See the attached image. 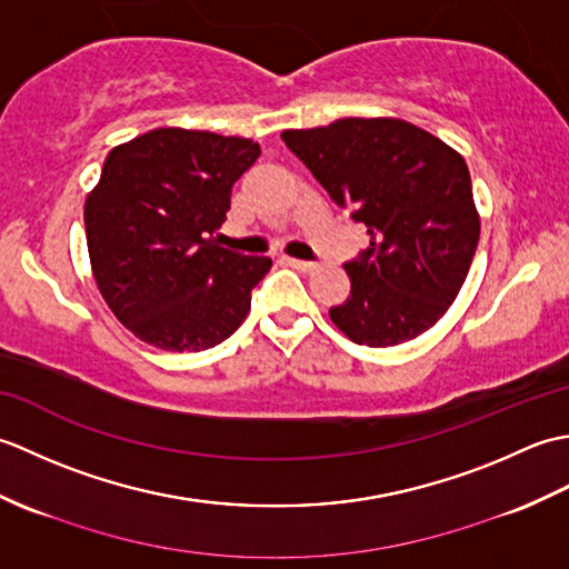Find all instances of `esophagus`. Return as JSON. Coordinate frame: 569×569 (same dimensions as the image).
Here are the masks:
<instances>
[{
    "instance_id": "34e87169",
    "label": "esophagus",
    "mask_w": 569,
    "mask_h": 569,
    "mask_svg": "<svg viewBox=\"0 0 569 569\" xmlns=\"http://www.w3.org/2000/svg\"><path fill=\"white\" fill-rule=\"evenodd\" d=\"M286 261H288V266H293V269L303 271V273H310V271L318 269L316 261H303V259H286Z\"/></svg>"
}]
</instances>
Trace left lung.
Returning a JSON list of instances; mask_svg holds the SVG:
<instances>
[{"label": "left lung", "instance_id": "left-lung-1", "mask_svg": "<svg viewBox=\"0 0 569 569\" xmlns=\"http://www.w3.org/2000/svg\"><path fill=\"white\" fill-rule=\"evenodd\" d=\"M281 139L371 239L345 263L352 293L330 308L332 322L367 347L401 345L430 330L455 303L479 244L462 156L393 117H347L288 129Z\"/></svg>", "mask_w": 569, "mask_h": 569}]
</instances>
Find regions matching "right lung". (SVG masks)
<instances>
[{"label":"right lung","mask_w":569,"mask_h":569,"mask_svg":"<svg viewBox=\"0 0 569 569\" xmlns=\"http://www.w3.org/2000/svg\"><path fill=\"white\" fill-rule=\"evenodd\" d=\"M259 153L251 139L161 127L104 159L84 200L92 276L141 342L202 352L244 322L271 259L229 251L214 234Z\"/></svg>","instance_id":"add662e5"}]
</instances>
